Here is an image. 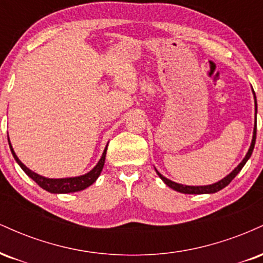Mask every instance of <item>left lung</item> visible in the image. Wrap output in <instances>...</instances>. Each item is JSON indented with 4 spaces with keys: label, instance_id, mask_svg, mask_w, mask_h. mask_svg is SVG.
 Masks as SVG:
<instances>
[{
    "label": "left lung",
    "instance_id": "obj_1",
    "mask_svg": "<svg viewBox=\"0 0 263 263\" xmlns=\"http://www.w3.org/2000/svg\"><path fill=\"white\" fill-rule=\"evenodd\" d=\"M253 95H255V91H253ZM255 104H256V111H257V102H256V95H255ZM256 128H257V125H256V122H255V128H253V137H252L251 146H250V149H249V152H247L245 158L242 159V162H241L240 164H238L237 167L235 168V170L232 171L230 174H229V176H226L224 179H221L218 183L211 184V185H204V186H190V185H183V184H178V183L172 182V180L167 179V178L163 177L162 174L159 173V172L156 171L157 174H158L159 178H161L163 182L167 184L170 188L177 190V192H179V193H183V194H211V193L219 192V190L224 189L226 185H229V184H230L231 180L237 176L238 172L242 170L243 165L246 164L247 159L251 157L253 147H255V142H256Z\"/></svg>",
    "mask_w": 263,
    "mask_h": 263
}]
</instances>
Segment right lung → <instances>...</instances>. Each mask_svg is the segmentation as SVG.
<instances>
[{"instance_id": "add662e5", "label": "right lung", "mask_w": 263, "mask_h": 263, "mask_svg": "<svg viewBox=\"0 0 263 263\" xmlns=\"http://www.w3.org/2000/svg\"><path fill=\"white\" fill-rule=\"evenodd\" d=\"M10 148H11L12 155H13V157H14V159H16V162L20 164V167L22 168L27 176L31 177L32 179L34 180V182L37 183L39 186H41V188H43L44 190H47V192H50V193H64L65 194V193L80 192V190L85 189V188H87V186L91 185V184L95 182L96 179H98V177L100 176L102 168H104L107 147L105 148L104 153H102L101 159L99 161L98 164L93 167L92 171H90L89 173L84 174V176L74 177V178H63V179H49V178H44V177L39 176V174H37V173H34V172L28 170V168H27L26 165L23 164L20 159H18V157L16 156V153H14L13 148H12L11 142H10Z\"/></svg>"}]
</instances>
